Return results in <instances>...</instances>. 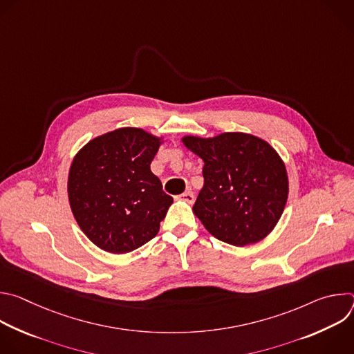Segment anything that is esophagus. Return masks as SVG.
<instances>
[{"instance_id": "esophagus-1", "label": "esophagus", "mask_w": 354, "mask_h": 354, "mask_svg": "<svg viewBox=\"0 0 354 354\" xmlns=\"http://www.w3.org/2000/svg\"><path fill=\"white\" fill-rule=\"evenodd\" d=\"M179 198H180V200L187 201V203H193V201H194V194H193V192H192V190H187V192H185V193L179 194Z\"/></svg>"}]
</instances>
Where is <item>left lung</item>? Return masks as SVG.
Instances as JSON below:
<instances>
[{
    "instance_id": "1",
    "label": "left lung",
    "mask_w": 354,
    "mask_h": 354,
    "mask_svg": "<svg viewBox=\"0 0 354 354\" xmlns=\"http://www.w3.org/2000/svg\"><path fill=\"white\" fill-rule=\"evenodd\" d=\"M182 141L205 161V185L193 212L206 230L235 246L263 239L281 217L288 194L286 167L276 151L245 133Z\"/></svg>"
}]
</instances>
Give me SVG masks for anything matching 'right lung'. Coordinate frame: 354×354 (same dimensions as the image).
<instances>
[{
	"label": "right lung",
	"mask_w": 354,
	"mask_h": 354,
	"mask_svg": "<svg viewBox=\"0 0 354 354\" xmlns=\"http://www.w3.org/2000/svg\"><path fill=\"white\" fill-rule=\"evenodd\" d=\"M160 138L136 127L91 140L75 156L68 198L84 234L100 249L126 254L153 239L174 198L149 165Z\"/></svg>",
	"instance_id": "right-lung-1"
}]
</instances>
